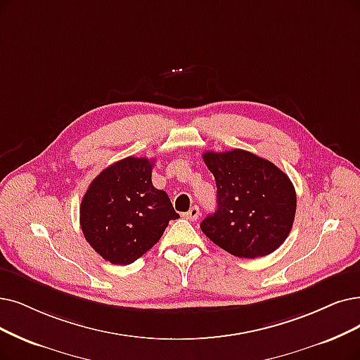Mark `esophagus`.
I'll return each instance as SVG.
<instances>
[{
    "mask_svg": "<svg viewBox=\"0 0 360 360\" xmlns=\"http://www.w3.org/2000/svg\"><path fill=\"white\" fill-rule=\"evenodd\" d=\"M186 217H188L191 221H196L198 219H199V215H200V211H199V208L195 205V207H192L188 212L184 214Z\"/></svg>",
    "mask_w": 360,
    "mask_h": 360,
    "instance_id": "1",
    "label": "esophagus"
}]
</instances>
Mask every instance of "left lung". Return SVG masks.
<instances>
[{
    "instance_id": "8db88e82",
    "label": "left lung",
    "mask_w": 360,
    "mask_h": 360,
    "mask_svg": "<svg viewBox=\"0 0 360 360\" xmlns=\"http://www.w3.org/2000/svg\"><path fill=\"white\" fill-rule=\"evenodd\" d=\"M204 162L217 184V210L200 230L239 258L264 257L290 235L297 195L290 177L251 152H205Z\"/></svg>"
}]
</instances>
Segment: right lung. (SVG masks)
<instances>
[{
	"mask_svg": "<svg viewBox=\"0 0 360 360\" xmlns=\"http://www.w3.org/2000/svg\"><path fill=\"white\" fill-rule=\"evenodd\" d=\"M155 160L128 156L105 168L85 192L79 223L93 250L112 264H131L161 239L174 211L152 184Z\"/></svg>",
	"mask_w": 360,
	"mask_h": 360,
	"instance_id": "add662e5",
	"label": "right lung"
}]
</instances>
